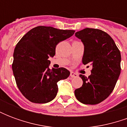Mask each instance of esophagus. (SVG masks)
<instances>
[{
  "label": "esophagus",
  "mask_w": 127,
  "mask_h": 127,
  "mask_svg": "<svg viewBox=\"0 0 127 127\" xmlns=\"http://www.w3.org/2000/svg\"><path fill=\"white\" fill-rule=\"evenodd\" d=\"M70 76L71 77H77V75L76 73H75L74 72H71V73H70Z\"/></svg>",
  "instance_id": "obj_1"
}]
</instances>
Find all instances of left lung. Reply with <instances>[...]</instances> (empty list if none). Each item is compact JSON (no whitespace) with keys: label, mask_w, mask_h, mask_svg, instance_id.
Masks as SVG:
<instances>
[{"label":"left lung","mask_w":127,"mask_h":127,"mask_svg":"<svg viewBox=\"0 0 127 127\" xmlns=\"http://www.w3.org/2000/svg\"><path fill=\"white\" fill-rule=\"evenodd\" d=\"M75 35L84 46L83 64L93 67L88 77L80 75L83 84L75 95L84 104H98L109 96L117 82L121 70L120 51L112 37L101 30L87 28Z\"/></svg>","instance_id":"8db88e82"}]
</instances>
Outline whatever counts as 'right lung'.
<instances>
[{
  "instance_id": "1",
  "label": "right lung",
  "mask_w": 127,
  "mask_h": 127,
  "mask_svg": "<svg viewBox=\"0 0 127 127\" xmlns=\"http://www.w3.org/2000/svg\"><path fill=\"white\" fill-rule=\"evenodd\" d=\"M75 31L36 26L24 35L13 52V73L19 90L28 100L46 103L55 98L57 82L69 77L65 68L50 69V57L56 45L73 35Z\"/></svg>"
}]
</instances>
